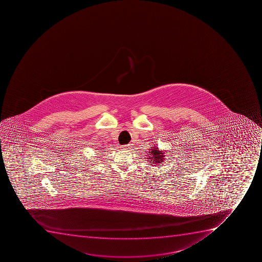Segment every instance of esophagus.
Masks as SVG:
<instances>
[{
  "instance_id": "1",
  "label": "esophagus",
  "mask_w": 262,
  "mask_h": 262,
  "mask_svg": "<svg viewBox=\"0 0 262 262\" xmlns=\"http://www.w3.org/2000/svg\"><path fill=\"white\" fill-rule=\"evenodd\" d=\"M122 148H124V149H129V148H132V144H127V145L122 146Z\"/></svg>"
}]
</instances>
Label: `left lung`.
Segmentation results:
<instances>
[{
    "mask_svg": "<svg viewBox=\"0 0 262 262\" xmlns=\"http://www.w3.org/2000/svg\"><path fill=\"white\" fill-rule=\"evenodd\" d=\"M146 153L147 154H146L145 159H147V161L150 164L149 166H161V164H164L165 162L166 156V151L161 150L156 144L151 147Z\"/></svg>",
    "mask_w": 262,
    "mask_h": 262,
    "instance_id": "left-lung-1",
    "label": "left lung"
}]
</instances>
